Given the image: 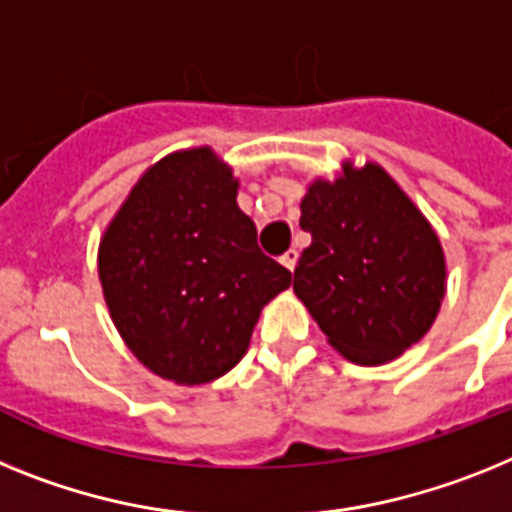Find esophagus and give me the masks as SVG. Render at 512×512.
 Here are the masks:
<instances>
[{"label": "esophagus", "instance_id": "obj_1", "mask_svg": "<svg viewBox=\"0 0 512 512\" xmlns=\"http://www.w3.org/2000/svg\"><path fill=\"white\" fill-rule=\"evenodd\" d=\"M281 262H283V265H286V268L291 270V273H293V268H296V262H299V250H288V252H283V255H281Z\"/></svg>", "mask_w": 512, "mask_h": 512}]
</instances>
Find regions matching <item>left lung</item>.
I'll return each mask as SVG.
<instances>
[{"label":"left lung","mask_w":512,"mask_h":512,"mask_svg":"<svg viewBox=\"0 0 512 512\" xmlns=\"http://www.w3.org/2000/svg\"><path fill=\"white\" fill-rule=\"evenodd\" d=\"M299 224L311 244L293 291L345 358L379 366L430 330L446 293L441 242L381 167L314 182Z\"/></svg>","instance_id":"obj_1"}]
</instances>
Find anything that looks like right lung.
<instances>
[{"mask_svg": "<svg viewBox=\"0 0 512 512\" xmlns=\"http://www.w3.org/2000/svg\"><path fill=\"white\" fill-rule=\"evenodd\" d=\"M97 268L133 355L188 386L237 366L262 306L291 286L211 149L170 154L141 177L102 237Z\"/></svg>", "mask_w": 512, "mask_h": 512, "instance_id": "right-lung-1", "label": "right lung"}]
</instances>
